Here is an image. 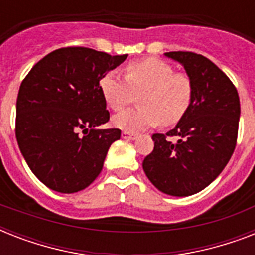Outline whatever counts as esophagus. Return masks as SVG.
I'll return each mask as SVG.
<instances>
[{
	"instance_id": "1",
	"label": "esophagus",
	"mask_w": 255,
	"mask_h": 255,
	"mask_svg": "<svg viewBox=\"0 0 255 255\" xmlns=\"http://www.w3.org/2000/svg\"><path fill=\"white\" fill-rule=\"evenodd\" d=\"M136 133H132V132H128V131H123L122 132V137L123 139H128V140H135L136 139Z\"/></svg>"
}]
</instances>
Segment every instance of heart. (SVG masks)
<instances>
[{"label": "heart", "mask_w": 255, "mask_h": 255, "mask_svg": "<svg viewBox=\"0 0 255 255\" xmlns=\"http://www.w3.org/2000/svg\"><path fill=\"white\" fill-rule=\"evenodd\" d=\"M99 88L106 103L115 111L131 103L137 94L139 106L112 119L116 127L128 132L144 131L157 124H177L188 114L194 98L192 79L153 57L129 62L124 67V78L108 71L100 78Z\"/></svg>", "instance_id": "1"}]
</instances>
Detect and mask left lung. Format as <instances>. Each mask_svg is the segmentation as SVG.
<instances>
[{"label": "left lung", "instance_id": "left-lung-1", "mask_svg": "<svg viewBox=\"0 0 255 255\" xmlns=\"http://www.w3.org/2000/svg\"><path fill=\"white\" fill-rule=\"evenodd\" d=\"M165 55L180 62L193 82V103L173 129L152 136L155 147L143 169L163 193L184 197L206 188L226 167L237 144L241 107L236 86L208 58L192 51Z\"/></svg>", "mask_w": 255, "mask_h": 255}]
</instances>
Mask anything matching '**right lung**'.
<instances>
[{
  "label": "right lung",
  "instance_id": "add662e5",
  "mask_svg": "<svg viewBox=\"0 0 255 255\" xmlns=\"http://www.w3.org/2000/svg\"><path fill=\"white\" fill-rule=\"evenodd\" d=\"M127 57L63 47L42 58L22 81L15 137L31 172L50 189L75 193L99 176L108 148L120 139L118 128L96 129L110 120L99 81Z\"/></svg>",
  "mask_w": 255,
  "mask_h": 255
}]
</instances>
